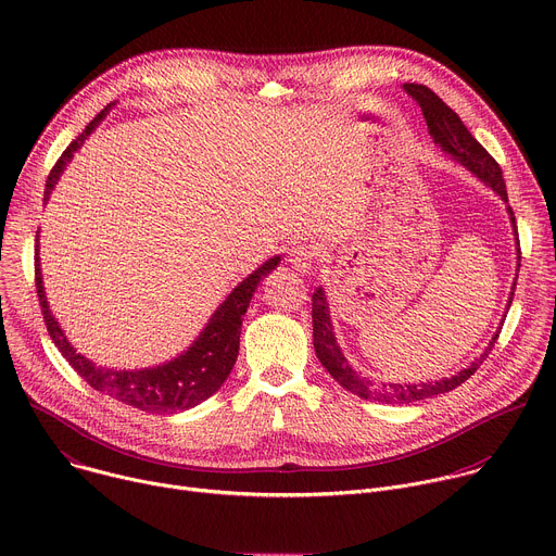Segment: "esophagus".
<instances>
[{"mask_svg": "<svg viewBox=\"0 0 556 556\" xmlns=\"http://www.w3.org/2000/svg\"><path fill=\"white\" fill-rule=\"evenodd\" d=\"M314 260H316V249L312 244H296L288 251V262L299 273H307Z\"/></svg>", "mask_w": 556, "mask_h": 556, "instance_id": "obj_1", "label": "esophagus"}]
</instances>
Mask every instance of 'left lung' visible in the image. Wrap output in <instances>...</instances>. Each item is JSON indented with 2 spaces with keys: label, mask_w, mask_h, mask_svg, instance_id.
Returning a JSON list of instances; mask_svg holds the SVG:
<instances>
[{
  "label": "left lung",
  "mask_w": 556,
  "mask_h": 556,
  "mask_svg": "<svg viewBox=\"0 0 556 556\" xmlns=\"http://www.w3.org/2000/svg\"><path fill=\"white\" fill-rule=\"evenodd\" d=\"M405 90L420 103L422 114L427 118L429 131L433 136V140L448 153H453V157L470 169L475 176L482 178L489 187H493V191H497L502 195L504 202H508V193H506V182L502 176V167L497 165L495 157L472 138V134L466 129V125L462 123V118L427 86L420 84H405ZM510 219H513V228L517 235V247H519V232H517V222H515V213L508 206ZM519 260H521V249H517ZM513 294L510 292V301L508 307L513 303ZM312 337H314V352L316 358L321 361V365L330 371V376L345 387L348 391L361 395L365 401H376V403H387V405H409V403H418L425 399H433L438 393H446L453 391L455 387H459L464 380H468L475 371L480 369V365L486 361V356L491 354V350L495 348L500 334L493 337V341L489 343V348L482 352L480 358H475V363H470L466 369L457 371L451 378L444 380H435V382H412V384H401V382H378L371 380L367 376H361L358 371H354L348 363V358L343 356L341 348L337 345V337L332 332V324H330V309H328V301H326V292L319 288L314 290L312 294Z\"/></svg>",
  "instance_id": "obj_1"
}]
</instances>
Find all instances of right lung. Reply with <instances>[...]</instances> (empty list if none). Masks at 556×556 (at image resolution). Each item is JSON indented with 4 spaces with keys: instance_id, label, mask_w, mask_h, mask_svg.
<instances>
[{
    "instance_id": "add662e5",
    "label": "right lung",
    "mask_w": 556,
    "mask_h": 556,
    "mask_svg": "<svg viewBox=\"0 0 556 556\" xmlns=\"http://www.w3.org/2000/svg\"><path fill=\"white\" fill-rule=\"evenodd\" d=\"M108 108L101 114H97V118L90 121V125L78 134L67 144V149L59 155V161L48 174L43 200L50 198V191L54 189L63 167L70 163L72 153L84 144V140L101 123ZM277 264H279V257L268 260L253 275H249L240 286H237L228 294V299L217 307V312L211 316V321L200 334V339L185 354H180L176 361L167 365H157L153 369H134V371L103 369L74 352V348L67 343L59 324L54 321V316L48 309V301L41 286L39 260L35 264V286H37V296L43 314V324L48 328L52 343L59 348V352L65 356L72 369L92 389L147 414H176V412H185L189 407L200 405L222 387V382L226 380V376L230 374L237 361V354H240L242 316L247 314L251 296L257 283L270 270H275Z\"/></svg>"
}]
</instances>
